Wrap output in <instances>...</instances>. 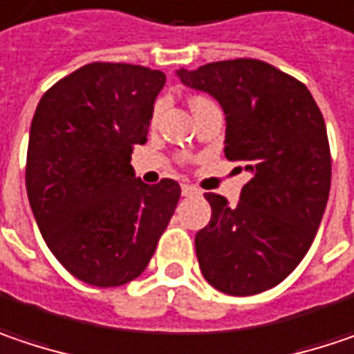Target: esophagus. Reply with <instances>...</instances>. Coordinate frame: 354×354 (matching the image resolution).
<instances>
[{
    "instance_id": "obj_1",
    "label": "esophagus",
    "mask_w": 354,
    "mask_h": 354,
    "mask_svg": "<svg viewBox=\"0 0 354 354\" xmlns=\"http://www.w3.org/2000/svg\"><path fill=\"white\" fill-rule=\"evenodd\" d=\"M196 194H200V190L194 188V186H190V184L182 186V196H196Z\"/></svg>"
}]
</instances>
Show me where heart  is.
I'll list each match as a JSON object with an SVG mask.
<instances>
[{
  "label": "heart",
  "mask_w": 354,
  "mask_h": 354,
  "mask_svg": "<svg viewBox=\"0 0 354 354\" xmlns=\"http://www.w3.org/2000/svg\"><path fill=\"white\" fill-rule=\"evenodd\" d=\"M200 102H206V100H204V97H194V100H192V108H194V106H198ZM158 114H160V106H158L156 110H154V118H156Z\"/></svg>",
  "instance_id": "obj_1"
}]
</instances>
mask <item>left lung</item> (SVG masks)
Wrapping results in <instances>:
<instances>
[{
    "label": "left lung",
    "instance_id": "1",
    "mask_svg": "<svg viewBox=\"0 0 354 354\" xmlns=\"http://www.w3.org/2000/svg\"><path fill=\"white\" fill-rule=\"evenodd\" d=\"M176 75L218 102L224 156L252 174L236 206L204 194L212 218L194 239L200 270L220 292H264L299 266L321 226L330 190L321 110L304 84L260 59L214 62Z\"/></svg>",
    "mask_w": 354,
    "mask_h": 354
}]
</instances>
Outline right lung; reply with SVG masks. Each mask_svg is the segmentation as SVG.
Segmentation results:
<instances>
[{
	"label": "right lung",
	"mask_w": 354,
	"mask_h": 354,
	"mask_svg": "<svg viewBox=\"0 0 354 354\" xmlns=\"http://www.w3.org/2000/svg\"><path fill=\"white\" fill-rule=\"evenodd\" d=\"M164 84L158 70L94 62L35 108L26 166L33 218L53 257L92 286L138 279L176 210V180L148 186L130 164Z\"/></svg>",
	"instance_id": "1"
}]
</instances>
